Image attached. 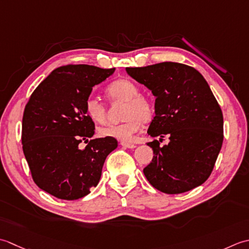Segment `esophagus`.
Wrapping results in <instances>:
<instances>
[{
  "label": "esophagus",
  "mask_w": 249,
  "mask_h": 249,
  "mask_svg": "<svg viewBox=\"0 0 249 249\" xmlns=\"http://www.w3.org/2000/svg\"><path fill=\"white\" fill-rule=\"evenodd\" d=\"M121 145L124 147H126V148H135V145L134 144H131V143H124V142H121Z\"/></svg>",
  "instance_id": "1"
}]
</instances>
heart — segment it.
Returning a JSON list of instances; mask_svg holds the SVG:
<instances>
[{"label": "heart", "mask_w": 249, "mask_h": 249, "mask_svg": "<svg viewBox=\"0 0 249 249\" xmlns=\"http://www.w3.org/2000/svg\"><path fill=\"white\" fill-rule=\"evenodd\" d=\"M110 100L125 102L123 118L118 124H107L99 129L102 138H111L121 142H131L143 123H148L154 116V105L147 96L140 94L138 85L130 79L121 78L109 84L106 88ZM86 114L94 123L104 124L107 116L106 105L96 96H89L85 103Z\"/></svg>", "instance_id": "1"}]
</instances>
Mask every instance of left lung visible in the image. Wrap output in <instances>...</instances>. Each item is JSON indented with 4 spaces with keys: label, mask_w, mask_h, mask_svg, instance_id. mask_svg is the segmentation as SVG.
<instances>
[{
    "label": "left lung",
    "mask_w": 249,
    "mask_h": 249,
    "mask_svg": "<svg viewBox=\"0 0 249 249\" xmlns=\"http://www.w3.org/2000/svg\"><path fill=\"white\" fill-rule=\"evenodd\" d=\"M156 96L150 136H169L160 147L149 142L154 158L144 169L150 185L167 195L202 185L214 169L224 142V117L209 84L196 69L177 62L126 68ZM162 140V139H160Z\"/></svg>",
    "instance_id": "1"
}]
</instances>
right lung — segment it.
<instances>
[{
  "instance_id": "right-lung-1",
  "label": "right lung",
  "mask_w": 249,
  "mask_h": 249,
  "mask_svg": "<svg viewBox=\"0 0 249 249\" xmlns=\"http://www.w3.org/2000/svg\"><path fill=\"white\" fill-rule=\"evenodd\" d=\"M115 69L68 64L53 71L30 96L22 117V150L40 189L61 200H77L98 185L102 167L116 147L111 138L90 140L94 123L85 110L93 86Z\"/></svg>"
}]
</instances>
